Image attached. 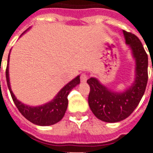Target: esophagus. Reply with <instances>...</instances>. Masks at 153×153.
Masks as SVG:
<instances>
[{
  "instance_id": "esophagus-1",
  "label": "esophagus",
  "mask_w": 153,
  "mask_h": 153,
  "mask_svg": "<svg viewBox=\"0 0 153 153\" xmlns=\"http://www.w3.org/2000/svg\"><path fill=\"white\" fill-rule=\"evenodd\" d=\"M87 79H88V76H87L86 74H81V77H80L81 82H82V83H85V82H86V81H87Z\"/></svg>"
}]
</instances>
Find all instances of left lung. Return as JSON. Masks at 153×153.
<instances>
[{"label": "left lung", "mask_w": 153, "mask_h": 153, "mask_svg": "<svg viewBox=\"0 0 153 153\" xmlns=\"http://www.w3.org/2000/svg\"><path fill=\"white\" fill-rule=\"evenodd\" d=\"M126 44L135 61L133 82L122 91L109 89L98 79L87 80L91 87L88 103L97 118L114 123L127 118L141 100L148 82V55L140 39L134 34L123 31Z\"/></svg>", "instance_id": "1"}]
</instances>
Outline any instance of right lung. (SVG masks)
<instances>
[{
  "instance_id": "obj_1",
  "label": "right lung",
  "mask_w": 153,
  "mask_h": 153,
  "mask_svg": "<svg viewBox=\"0 0 153 153\" xmlns=\"http://www.w3.org/2000/svg\"><path fill=\"white\" fill-rule=\"evenodd\" d=\"M29 29L30 27L27 30ZM27 30L22 33V35L25 34ZM9 55H10V52L8 55V65H7V69H6V80H7V84H8V90L10 91L12 98L15 103L16 106L19 109V111L27 120L37 126H52L54 124L61 121L67 109V105H68L67 96L72 89L80 83V75L75 77L67 85H65L58 92L57 94L51 101L43 105H40L32 106V105L25 104L18 100L11 89L10 80H9V70H8Z\"/></svg>"
}]
</instances>
